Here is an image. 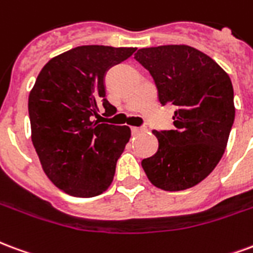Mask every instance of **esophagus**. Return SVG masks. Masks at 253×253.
I'll return each instance as SVG.
<instances>
[{
    "label": "esophagus",
    "instance_id": "34e87169",
    "mask_svg": "<svg viewBox=\"0 0 253 253\" xmlns=\"http://www.w3.org/2000/svg\"><path fill=\"white\" fill-rule=\"evenodd\" d=\"M147 132V128L144 126H133L132 128V133L133 134H141V133H145Z\"/></svg>",
    "mask_w": 253,
    "mask_h": 253
}]
</instances>
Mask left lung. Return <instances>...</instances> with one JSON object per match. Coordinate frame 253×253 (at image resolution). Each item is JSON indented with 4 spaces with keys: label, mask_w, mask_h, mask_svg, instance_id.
I'll return each instance as SVG.
<instances>
[{
    "label": "left lung",
    "mask_w": 253,
    "mask_h": 253,
    "mask_svg": "<svg viewBox=\"0 0 253 253\" xmlns=\"http://www.w3.org/2000/svg\"><path fill=\"white\" fill-rule=\"evenodd\" d=\"M134 58L152 75L160 104L176 108L175 130H152L159 148L141 167L158 189H190L215 169L228 144L235 121L229 75L206 53L185 44L141 48Z\"/></svg>",
    "instance_id": "left-lung-1"
}]
</instances>
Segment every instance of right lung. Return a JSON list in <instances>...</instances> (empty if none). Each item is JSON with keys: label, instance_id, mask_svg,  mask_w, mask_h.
<instances>
[{"label": "right lung", "instance_id": "right-lung-1", "mask_svg": "<svg viewBox=\"0 0 253 253\" xmlns=\"http://www.w3.org/2000/svg\"><path fill=\"white\" fill-rule=\"evenodd\" d=\"M133 47L81 45L45 64L29 93L31 139L40 165L66 194L90 198L112 185L130 128L99 124L116 108L105 98V73L128 59Z\"/></svg>", "mask_w": 253, "mask_h": 253}]
</instances>
